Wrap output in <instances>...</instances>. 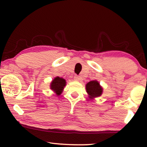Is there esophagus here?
I'll return each instance as SVG.
<instances>
[{"instance_id": "esophagus-1", "label": "esophagus", "mask_w": 147, "mask_h": 147, "mask_svg": "<svg viewBox=\"0 0 147 147\" xmlns=\"http://www.w3.org/2000/svg\"><path fill=\"white\" fill-rule=\"evenodd\" d=\"M74 80L75 81H80V77L76 75V76H74Z\"/></svg>"}]
</instances>
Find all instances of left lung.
<instances>
[{
    "mask_svg": "<svg viewBox=\"0 0 147 147\" xmlns=\"http://www.w3.org/2000/svg\"><path fill=\"white\" fill-rule=\"evenodd\" d=\"M86 89L87 93L88 94L89 98L91 100L100 96L103 93V88L100 85V83L96 80L87 83Z\"/></svg>",
    "mask_w": 147,
    "mask_h": 147,
    "instance_id": "8db88e82",
    "label": "left lung"
}]
</instances>
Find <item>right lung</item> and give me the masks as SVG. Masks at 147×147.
<instances>
[{
    "instance_id": "obj_1",
    "label": "right lung",
    "mask_w": 147,
    "mask_h": 147,
    "mask_svg": "<svg viewBox=\"0 0 147 147\" xmlns=\"http://www.w3.org/2000/svg\"><path fill=\"white\" fill-rule=\"evenodd\" d=\"M66 86V80L63 78L56 76L52 80L50 84V89L56 93L57 96L60 95Z\"/></svg>"
}]
</instances>
